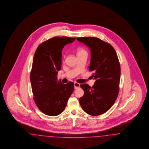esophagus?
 Returning a JSON list of instances; mask_svg holds the SVG:
<instances>
[{
  "mask_svg": "<svg viewBox=\"0 0 149 149\" xmlns=\"http://www.w3.org/2000/svg\"><path fill=\"white\" fill-rule=\"evenodd\" d=\"M74 88H75V89H77V88H78L79 87L80 84H78L77 82H74Z\"/></svg>",
  "mask_w": 149,
  "mask_h": 149,
  "instance_id": "1",
  "label": "esophagus"
}]
</instances>
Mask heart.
<instances>
[{"label": "heart", "mask_w": 149, "mask_h": 149, "mask_svg": "<svg viewBox=\"0 0 149 149\" xmlns=\"http://www.w3.org/2000/svg\"><path fill=\"white\" fill-rule=\"evenodd\" d=\"M82 53H87L86 50L83 48H79L77 50V55L81 54Z\"/></svg>", "instance_id": "b5f03b06"}]
</instances>
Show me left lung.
<instances>
[{"mask_svg":"<svg viewBox=\"0 0 149 149\" xmlns=\"http://www.w3.org/2000/svg\"><path fill=\"white\" fill-rule=\"evenodd\" d=\"M91 50L89 70L94 72L96 80L91 87L88 84L80 86L84 95L79 102L84 110L91 116L107 112L117 98L119 90L120 67L117 53L108 42L94 37L77 38Z\"/></svg>","mask_w":149,"mask_h":149,"instance_id":"8db88e82","label":"left lung"}]
</instances>
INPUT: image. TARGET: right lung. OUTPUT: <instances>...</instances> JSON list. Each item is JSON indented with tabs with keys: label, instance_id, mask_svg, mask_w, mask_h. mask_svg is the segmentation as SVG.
I'll list each match as a JSON object with an SVG mask.
<instances>
[{
	"label": "right lung",
	"instance_id": "obj_1",
	"mask_svg": "<svg viewBox=\"0 0 149 149\" xmlns=\"http://www.w3.org/2000/svg\"><path fill=\"white\" fill-rule=\"evenodd\" d=\"M75 39L54 37L41 43L35 53L30 73L32 91L36 105L47 116L62 113L73 91V82L63 84L56 76L61 69L63 47Z\"/></svg>",
	"mask_w": 149,
	"mask_h": 149
}]
</instances>
